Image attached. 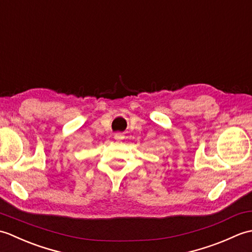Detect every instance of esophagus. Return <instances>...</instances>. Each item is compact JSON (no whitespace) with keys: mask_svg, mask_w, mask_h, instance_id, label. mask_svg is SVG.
<instances>
[{"mask_svg":"<svg viewBox=\"0 0 252 252\" xmlns=\"http://www.w3.org/2000/svg\"><path fill=\"white\" fill-rule=\"evenodd\" d=\"M115 138H116V140H118V141H120V140H122V138H123V135L121 134V133H117V134L115 135Z\"/></svg>","mask_w":252,"mask_h":252,"instance_id":"esophagus-1","label":"esophagus"}]
</instances>
